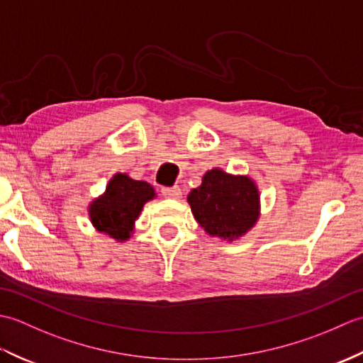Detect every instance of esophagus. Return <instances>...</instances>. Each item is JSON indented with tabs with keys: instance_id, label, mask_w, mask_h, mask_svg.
Segmentation results:
<instances>
[{
	"instance_id": "1",
	"label": "esophagus",
	"mask_w": 363,
	"mask_h": 363,
	"mask_svg": "<svg viewBox=\"0 0 363 363\" xmlns=\"http://www.w3.org/2000/svg\"><path fill=\"white\" fill-rule=\"evenodd\" d=\"M162 195H164V198H168V199H179L182 191L179 187H162Z\"/></svg>"
}]
</instances>
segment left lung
I'll use <instances>...</instances> for the list:
<instances>
[{"label":"left lung","mask_w":363,"mask_h":363,"mask_svg":"<svg viewBox=\"0 0 363 363\" xmlns=\"http://www.w3.org/2000/svg\"><path fill=\"white\" fill-rule=\"evenodd\" d=\"M187 201L204 233L228 242L248 234L260 217V195L254 179L221 168L206 172L201 186L191 189Z\"/></svg>","instance_id":"obj_1"}]
</instances>
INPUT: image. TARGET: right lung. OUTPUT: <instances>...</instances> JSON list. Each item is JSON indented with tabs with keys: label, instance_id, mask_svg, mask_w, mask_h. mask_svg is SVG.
Returning <instances> with one entry per match:
<instances>
[{
	"label": "right lung",
	"instance_id": "add662e5",
	"mask_svg": "<svg viewBox=\"0 0 363 363\" xmlns=\"http://www.w3.org/2000/svg\"><path fill=\"white\" fill-rule=\"evenodd\" d=\"M156 198L151 184L135 181L126 173H115L104 194L90 201L87 211L94 228L117 242H126L134 233L143 206Z\"/></svg>",
	"mask_w": 363,
	"mask_h": 363
}]
</instances>
